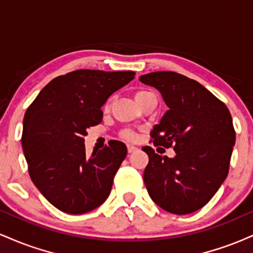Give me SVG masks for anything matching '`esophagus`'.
<instances>
[{
	"label": "esophagus",
	"mask_w": 253,
	"mask_h": 253,
	"mask_svg": "<svg viewBox=\"0 0 253 253\" xmlns=\"http://www.w3.org/2000/svg\"><path fill=\"white\" fill-rule=\"evenodd\" d=\"M138 150L135 146H133V145H127V151H128V153H132V152H135V151Z\"/></svg>",
	"instance_id": "1"
}]
</instances>
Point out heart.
I'll return each mask as SVG.
<instances>
[{
    "mask_svg": "<svg viewBox=\"0 0 253 253\" xmlns=\"http://www.w3.org/2000/svg\"><path fill=\"white\" fill-rule=\"evenodd\" d=\"M149 94H152V92L147 91V90H138V91L135 92V100L139 101L140 98L145 97L146 95H149ZM109 104H110V101L108 103H107V107H109ZM121 135H123V138L127 139V140H134V139H135V133L133 132V130H130V129L123 130Z\"/></svg>",
    "mask_w": 253,
    "mask_h": 253,
    "instance_id": "obj_1",
    "label": "heart"
}]
</instances>
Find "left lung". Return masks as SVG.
<instances>
[{"label": "left lung", "instance_id": "1", "mask_svg": "<svg viewBox=\"0 0 253 253\" xmlns=\"http://www.w3.org/2000/svg\"><path fill=\"white\" fill-rule=\"evenodd\" d=\"M161 91L169 110L151 130L155 146L173 147L169 158L149 156L144 182L153 202L172 214H189L207 205L227 177L236 130L226 104L196 81L172 71L140 76Z\"/></svg>", "mask_w": 253, "mask_h": 253}]
</instances>
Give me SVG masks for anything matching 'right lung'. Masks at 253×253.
I'll list each match as a JSON object with an SVG mask.
<instances>
[{
	"label": "right lung",
	"instance_id": "add662e5",
	"mask_svg": "<svg viewBox=\"0 0 253 253\" xmlns=\"http://www.w3.org/2000/svg\"><path fill=\"white\" fill-rule=\"evenodd\" d=\"M133 71L76 70L42 88L25 113L22 149L34 185L59 211L84 214L109 196L126 145L112 140L85 155L86 129L102 121L101 107L134 78Z\"/></svg>",
	"mask_w": 253,
	"mask_h": 253
}]
</instances>
